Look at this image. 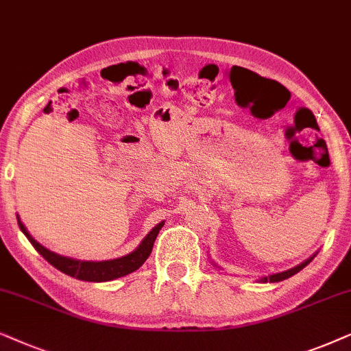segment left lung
<instances>
[{
  "mask_svg": "<svg viewBox=\"0 0 351 351\" xmlns=\"http://www.w3.org/2000/svg\"><path fill=\"white\" fill-rule=\"evenodd\" d=\"M313 256H315V255H313ZM313 256H310V258L303 261V263L295 266V268H291V269H287V271H282V273H276V274H271V276L261 278L260 281H261V282H279V281H284V279L293 276V274H297L298 271H302L303 268H305V266L313 260Z\"/></svg>",
  "mask_w": 351,
  "mask_h": 351,
  "instance_id": "obj_1",
  "label": "left lung"
}]
</instances>
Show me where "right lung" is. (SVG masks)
Segmentation results:
<instances>
[{
  "mask_svg": "<svg viewBox=\"0 0 351 351\" xmlns=\"http://www.w3.org/2000/svg\"><path fill=\"white\" fill-rule=\"evenodd\" d=\"M17 223L19 228L23 234L27 236V239L30 241V244L35 247V250L43 256V258L58 268L62 273L69 274L75 279H80V281H88V282H106V281H112V279L117 278H123L127 274L136 271L139 266H143L144 261L147 260V256L151 255L152 247H154V241L158 234V231L162 230L163 221L157 224L156 228H152V231L144 237L141 244L138 245V249H134L132 254L120 256V258H114V260H106V261H83V260H75V258H69V256H62L59 254H54L36 242L34 237L30 236V232L27 231V228L23 226V223L21 221V218L17 217Z\"/></svg>",
  "mask_w": 351,
  "mask_h": 351,
  "instance_id": "add662e5",
  "label": "right lung"
}]
</instances>
